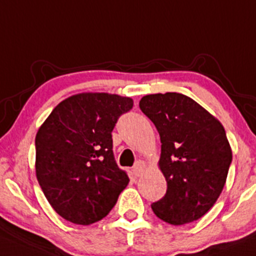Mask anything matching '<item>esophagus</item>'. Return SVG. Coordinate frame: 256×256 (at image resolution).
Returning <instances> with one entry per match:
<instances>
[{"label":"esophagus","mask_w":256,"mask_h":256,"mask_svg":"<svg viewBox=\"0 0 256 256\" xmlns=\"http://www.w3.org/2000/svg\"><path fill=\"white\" fill-rule=\"evenodd\" d=\"M146 167H147V164H146L144 160H137L134 164V167H133V171H134L136 176H140V174L144 172Z\"/></svg>","instance_id":"1"}]
</instances>
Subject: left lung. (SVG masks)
I'll return each instance as SVG.
<instances>
[{"label": "left lung", "instance_id": "8db88e82", "mask_svg": "<svg viewBox=\"0 0 256 256\" xmlns=\"http://www.w3.org/2000/svg\"><path fill=\"white\" fill-rule=\"evenodd\" d=\"M140 108L160 133L158 167L167 181L153 212L171 225L198 220L218 201L232 160L222 124L180 93L144 96Z\"/></svg>", "mask_w": 256, "mask_h": 256}]
</instances>
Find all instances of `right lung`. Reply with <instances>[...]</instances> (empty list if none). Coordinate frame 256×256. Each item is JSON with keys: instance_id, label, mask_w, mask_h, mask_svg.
<instances>
[{"instance_id": "right-lung-1", "label": "right lung", "mask_w": 256, "mask_h": 256, "mask_svg": "<svg viewBox=\"0 0 256 256\" xmlns=\"http://www.w3.org/2000/svg\"><path fill=\"white\" fill-rule=\"evenodd\" d=\"M133 99L80 93L58 104L36 134V177L65 220L90 225L116 204L130 178L116 163L112 130Z\"/></svg>"}]
</instances>
